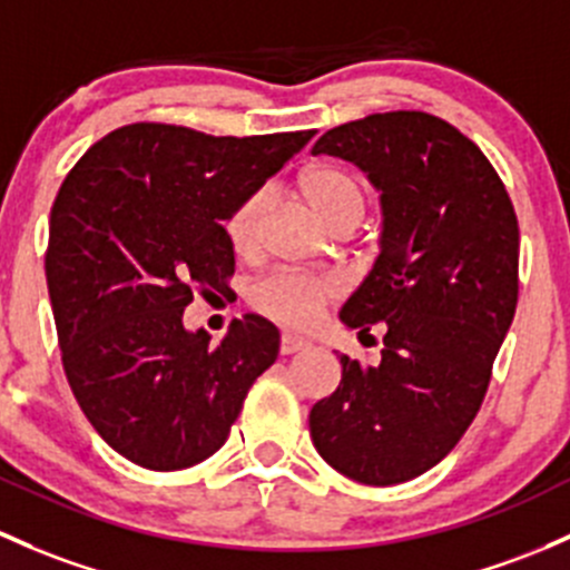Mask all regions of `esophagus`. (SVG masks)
Returning <instances> with one entry per match:
<instances>
[{
	"label": "esophagus",
	"mask_w": 570,
	"mask_h": 570,
	"mask_svg": "<svg viewBox=\"0 0 570 570\" xmlns=\"http://www.w3.org/2000/svg\"><path fill=\"white\" fill-rule=\"evenodd\" d=\"M308 341H303V338H295V335H289V333H284L281 335V355H295V352H303V350H308Z\"/></svg>",
	"instance_id": "esophagus-1"
}]
</instances>
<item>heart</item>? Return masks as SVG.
Returning <instances> with one entry per match:
<instances>
[{"label": "heart", "instance_id": "b5f03b06", "mask_svg": "<svg viewBox=\"0 0 570 570\" xmlns=\"http://www.w3.org/2000/svg\"><path fill=\"white\" fill-rule=\"evenodd\" d=\"M297 188L311 213L320 218L322 226L331 232L355 229L365 213L363 185L350 171L338 166H311L305 169ZM265 218H267V194L254 190L239 199L235 209L226 215L224 232L232 250L239 259H250L262 250L265 243ZM338 286L331 278L301 273H269L250 286L248 301L259 314L269 316L278 325L292 331H308L327 303L335 301Z\"/></svg>", "mask_w": 570, "mask_h": 570}]
</instances>
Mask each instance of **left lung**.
<instances>
[{
    "mask_svg": "<svg viewBox=\"0 0 570 570\" xmlns=\"http://www.w3.org/2000/svg\"><path fill=\"white\" fill-rule=\"evenodd\" d=\"M311 153L382 190V250L341 322L387 327L376 365L341 355L311 440L341 475L393 487L445 459L481 410L519 301V220L481 147L434 114H368Z\"/></svg>",
    "mask_w": 570,
    "mask_h": 570,
    "instance_id": "obj_1",
    "label": "left lung"
}]
</instances>
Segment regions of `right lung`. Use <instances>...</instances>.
Returning <instances> with one entry per match:
<instances>
[{
    "label": "right lung",
    "instance_id": "obj_1",
    "mask_svg": "<svg viewBox=\"0 0 570 570\" xmlns=\"http://www.w3.org/2000/svg\"><path fill=\"white\" fill-rule=\"evenodd\" d=\"M314 130L209 136L134 122L95 141L51 207L46 284L65 376L92 429L134 464L169 472L213 456L278 327L256 314L218 346L188 333L196 292L229 289L224 220Z\"/></svg>",
    "mask_w": 570,
    "mask_h": 570
}]
</instances>
